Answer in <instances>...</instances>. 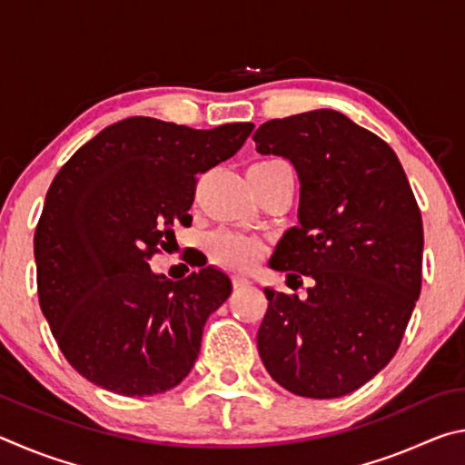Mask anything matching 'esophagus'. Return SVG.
Returning <instances> with one entry per match:
<instances>
[{
    "label": "esophagus",
    "mask_w": 465,
    "mask_h": 465,
    "mask_svg": "<svg viewBox=\"0 0 465 465\" xmlns=\"http://www.w3.org/2000/svg\"><path fill=\"white\" fill-rule=\"evenodd\" d=\"M233 282V289H243V287H250V279L242 277V274H235V277L232 279Z\"/></svg>",
    "instance_id": "1"
}]
</instances>
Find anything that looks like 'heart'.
Listing matches in <instances>:
<instances>
[{"label": "heart", "instance_id": "heart-1", "mask_svg": "<svg viewBox=\"0 0 465 465\" xmlns=\"http://www.w3.org/2000/svg\"><path fill=\"white\" fill-rule=\"evenodd\" d=\"M274 162V160H269ZM262 162V163H269ZM209 258L215 264L232 271H252L262 261L266 246L250 235H240L232 232H217L207 242Z\"/></svg>", "mask_w": 465, "mask_h": 465}]
</instances>
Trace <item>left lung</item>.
<instances>
[{
  "mask_svg": "<svg viewBox=\"0 0 465 465\" xmlns=\"http://www.w3.org/2000/svg\"><path fill=\"white\" fill-rule=\"evenodd\" d=\"M256 152L299 178V225L271 269L310 277L308 297L264 289L258 352L282 388L330 400L355 391L396 355L422 281V219L402 163L375 133L322 108L274 119Z\"/></svg>",
  "mask_w": 465,
  "mask_h": 465,
  "instance_id": "left-lung-1",
  "label": "left lung"
}]
</instances>
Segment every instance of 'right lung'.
Masks as SVG:
<instances>
[{
  "label": "right lung",
  "mask_w": 465,
  "mask_h": 465,
  "mask_svg": "<svg viewBox=\"0 0 465 465\" xmlns=\"http://www.w3.org/2000/svg\"><path fill=\"white\" fill-rule=\"evenodd\" d=\"M252 129L131 116L54 176L35 233L38 302L69 365L94 385L143 398L191 373L232 281L204 266L174 282L147 261L168 248L172 227L191 223L196 178L230 160Z\"/></svg>",
  "instance_id": "right-lung-1"
}]
</instances>
